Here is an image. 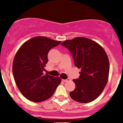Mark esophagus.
I'll return each instance as SVG.
<instances>
[{"label": "esophagus", "instance_id": "34e87169", "mask_svg": "<svg viewBox=\"0 0 123 123\" xmlns=\"http://www.w3.org/2000/svg\"><path fill=\"white\" fill-rule=\"evenodd\" d=\"M63 81H64V82H67V81H70V79H69V78H67V79H62Z\"/></svg>", "mask_w": 123, "mask_h": 123}]
</instances>
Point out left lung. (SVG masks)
Returning a JSON list of instances; mask_svg holds the SVG:
<instances>
[{"label":"left lung","mask_w":123,"mask_h":123,"mask_svg":"<svg viewBox=\"0 0 123 123\" xmlns=\"http://www.w3.org/2000/svg\"><path fill=\"white\" fill-rule=\"evenodd\" d=\"M62 45L72 54L75 66L81 69L78 79H73L76 87L69 95L80 103L96 99L104 91L108 79L109 60L102 47L86 37L67 40Z\"/></svg>","instance_id":"8db88e82"}]
</instances>
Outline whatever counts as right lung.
Returning a JSON list of instances; mask_svg holds the SVG:
<instances>
[{
	"label": "right lung",
	"mask_w": 123,
	"mask_h": 123,
	"mask_svg": "<svg viewBox=\"0 0 123 123\" xmlns=\"http://www.w3.org/2000/svg\"><path fill=\"white\" fill-rule=\"evenodd\" d=\"M61 41L37 36L21 46L13 62V75L17 87L25 97L34 102L46 100L54 94L61 82L59 77L44 75L49 52Z\"/></svg>",
	"instance_id": "right-lung-1"
}]
</instances>
